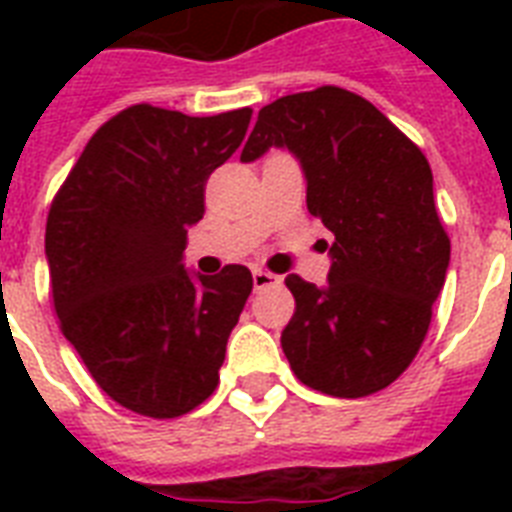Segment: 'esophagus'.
<instances>
[{
	"label": "esophagus",
	"instance_id": "obj_1",
	"mask_svg": "<svg viewBox=\"0 0 512 512\" xmlns=\"http://www.w3.org/2000/svg\"><path fill=\"white\" fill-rule=\"evenodd\" d=\"M252 284H255V289H257V292H260V289L279 287L281 279H279V276H273V273L260 271V268H255V271H252Z\"/></svg>",
	"mask_w": 512,
	"mask_h": 512
}]
</instances>
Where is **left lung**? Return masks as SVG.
<instances>
[{"mask_svg":"<svg viewBox=\"0 0 512 512\" xmlns=\"http://www.w3.org/2000/svg\"><path fill=\"white\" fill-rule=\"evenodd\" d=\"M287 148L305 172L308 212L335 233L327 284L287 276L295 316L281 348L297 380L337 398L398 380L428 335L449 268V236L420 148L356 92L319 87L260 108L241 151Z\"/></svg>","mask_w":512,"mask_h":512,"instance_id":"obj_1","label":"left lung"}]
</instances>
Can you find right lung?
<instances>
[{"mask_svg":"<svg viewBox=\"0 0 512 512\" xmlns=\"http://www.w3.org/2000/svg\"><path fill=\"white\" fill-rule=\"evenodd\" d=\"M249 119L252 108H124L52 199L44 255L60 329L92 380L143 417H180L220 382L252 273H188L183 249L204 217L207 177L241 146Z\"/></svg>","mask_w":512,"mask_h":512,"instance_id":"1","label":"right lung"}]
</instances>
